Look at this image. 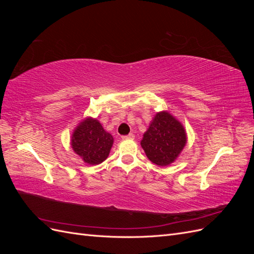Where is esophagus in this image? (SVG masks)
I'll list each match as a JSON object with an SVG mask.
<instances>
[{"mask_svg": "<svg viewBox=\"0 0 254 254\" xmlns=\"http://www.w3.org/2000/svg\"><path fill=\"white\" fill-rule=\"evenodd\" d=\"M122 139H123V140H127V139L133 140V139H134V134H133V133H129L128 135H123Z\"/></svg>", "mask_w": 254, "mask_h": 254, "instance_id": "34e87169", "label": "esophagus"}]
</instances>
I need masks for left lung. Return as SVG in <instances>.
Wrapping results in <instances>:
<instances>
[{
    "label": "left lung",
    "mask_w": 254,
    "mask_h": 254,
    "mask_svg": "<svg viewBox=\"0 0 254 254\" xmlns=\"http://www.w3.org/2000/svg\"><path fill=\"white\" fill-rule=\"evenodd\" d=\"M186 143V130L180 122L164 111L156 114L141 141L146 156L159 166L173 163Z\"/></svg>",
    "instance_id": "8db88e82"
}]
</instances>
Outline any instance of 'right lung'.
Masks as SVG:
<instances>
[{
	"instance_id": "add662e5",
	"label": "right lung",
	"mask_w": 254,
	"mask_h": 254,
	"mask_svg": "<svg viewBox=\"0 0 254 254\" xmlns=\"http://www.w3.org/2000/svg\"><path fill=\"white\" fill-rule=\"evenodd\" d=\"M112 144V135L105 131L97 120L91 118L81 122L72 136V148L91 165L104 162L109 156Z\"/></svg>"
}]
</instances>
